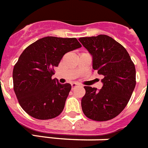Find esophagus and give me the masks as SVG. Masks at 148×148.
I'll list each match as a JSON object with an SVG mask.
<instances>
[{
	"label": "esophagus",
	"mask_w": 148,
	"mask_h": 148,
	"mask_svg": "<svg viewBox=\"0 0 148 148\" xmlns=\"http://www.w3.org/2000/svg\"><path fill=\"white\" fill-rule=\"evenodd\" d=\"M77 86H78L77 83H72V88H74L75 87H76Z\"/></svg>",
	"instance_id": "obj_1"
}]
</instances>
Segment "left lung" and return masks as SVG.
<instances>
[{
    "instance_id": "1",
    "label": "left lung",
    "mask_w": 148,
    "mask_h": 148,
    "mask_svg": "<svg viewBox=\"0 0 148 148\" xmlns=\"http://www.w3.org/2000/svg\"><path fill=\"white\" fill-rule=\"evenodd\" d=\"M79 40L92 56V68L103 75L102 88L84 86L82 109L87 118L97 121L118 116L129 101L136 85L134 62L125 48L107 35L81 37Z\"/></svg>"
}]
</instances>
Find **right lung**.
I'll return each instance as SVG.
<instances>
[{"label": "right lung", "mask_w": 148, "mask_h": 148, "mask_svg": "<svg viewBox=\"0 0 148 148\" xmlns=\"http://www.w3.org/2000/svg\"><path fill=\"white\" fill-rule=\"evenodd\" d=\"M82 47L76 38L47 36L26 48L13 70L14 90L24 111L40 120L62 112L72 86L52 79L65 54Z\"/></svg>", "instance_id": "obj_1"}]
</instances>
